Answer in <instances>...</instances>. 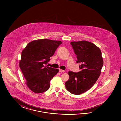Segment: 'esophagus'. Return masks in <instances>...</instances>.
Listing matches in <instances>:
<instances>
[{
	"label": "esophagus",
	"mask_w": 121,
	"mask_h": 121,
	"mask_svg": "<svg viewBox=\"0 0 121 121\" xmlns=\"http://www.w3.org/2000/svg\"><path fill=\"white\" fill-rule=\"evenodd\" d=\"M65 71L64 70H61V69H59V72H64Z\"/></svg>",
	"instance_id": "esophagus-1"
}]
</instances>
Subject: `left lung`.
I'll return each mask as SVG.
<instances>
[{
	"label": "left lung",
	"mask_w": 121,
	"mask_h": 121,
	"mask_svg": "<svg viewBox=\"0 0 121 121\" xmlns=\"http://www.w3.org/2000/svg\"><path fill=\"white\" fill-rule=\"evenodd\" d=\"M70 44L77 55L76 63L80 71L68 72L69 80L66 88L71 94L79 95L91 88L99 78L103 65L100 49L95 45L86 41L72 42Z\"/></svg>",
	"instance_id": "left-lung-1"
}]
</instances>
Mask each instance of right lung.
Instances as JSON below:
<instances>
[{"instance_id": "add662e5", "label": "right lung", "mask_w": 121, "mask_h": 121, "mask_svg": "<svg viewBox=\"0 0 121 121\" xmlns=\"http://www.w3.org/2000/svg\"><path fill=\"white\" fill-rule=\"evenodd\" d=\"M62 43L60 41L38 39L29 43L22 51L19 66L26 84L33 92L42 93L50 88V81L59 70L45 65Z\"/></svg>"}]
</instances>
